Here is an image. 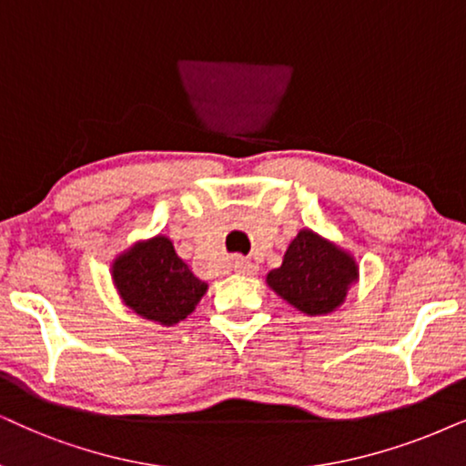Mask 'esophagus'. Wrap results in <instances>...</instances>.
<instances>
[{"label": "esophagus", "instance_id": "obj_1", "mask_svg": "<svg viewBox=\"0 0 466 466\" xmlns=\"http://www.w3.org/2000/svg\"><path fill=\"white\" fill-rule=\"evenodd\" d=\"M258 267L249 260H245V258H234V273L238 275H256Z\"/></svg>", "mask_w": 466, "mask_h": 466}]
</instances>
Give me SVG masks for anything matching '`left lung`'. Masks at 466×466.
<instances>
[{"instance_id":"obj_1","label":"left lung","mask_w":466,"mask_h":466,"mask_svg":"<svg viewBox=\"0 0 466 466\" xmlns=\"http://www.w3.org/2000/svg\"><path fill=\"white\" fill-rule=\"evenodd\" d=\"M359 281V264L344 247L303 228L290 240L279 268L268 270L267 286L294 309L327 316L341 308Z\"/></svg>"}]
</instances>
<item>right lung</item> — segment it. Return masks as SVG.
<instances>
[{"instance_id": "right-lung-1", "label": "right lung", "mask_w": 466, "mask_h": 466, "mask_svg": "<svg viewBox=\"0 0 466 466\" xmlns=\"http://www.w3.org/2000/svg\"><path fill=\"white\" fill-rule=\"evenodd\" d=\"M109 270L122 303L161 327H174L191 316L208 290L165 234L135 240L111 260Z\"/></svg>"}]
</instances>
